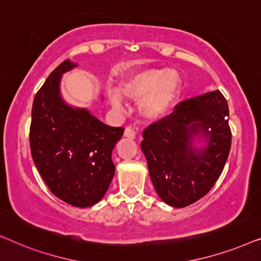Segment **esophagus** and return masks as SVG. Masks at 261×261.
Returning <instances> with one entry per match:
<instances>
[{"label":"esophagus","instance_id":"34e87169","mask_svg":"<svg viewBox=\"0 0 261 261\" xmlns=\"http://www.w3.org/2000/svg\"><path fill=\"white\" fill-rule=\"evenodd\" d=\"M124 137L128 139H135L137 133H135V130L132 127H127L126 130H124Z\"/></svg>","mask_w":261,"mask_h":261}]
</instances>
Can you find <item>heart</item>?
I'll list each match as a JSON object with an SVG mask.
<instances>
[{
  "instance_id": "obj_1",
  "label": "heart",
  "mask_w": 261,
  "mask_h": 261,
  "mask_svg": "<svg viewBox=\"0 0 261 261\" xmlns=\"http://www.w3.org/2000/svg\"><path fill=\"white\" fill-rule=\"evenodd\" d=\"M183 81L176 70L166 67H148L130 73L121 82L119 91L108 92V99L115 109L123 106V97L139 101V112L145 119H162L172 109L179 98Z\"/></svg>"
}]
</instances>
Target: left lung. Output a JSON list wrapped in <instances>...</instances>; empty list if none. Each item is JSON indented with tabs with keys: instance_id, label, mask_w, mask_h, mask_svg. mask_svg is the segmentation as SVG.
Here are the masks:
<instances>
[{
	"instance_id": "left-lung-1",
	"label": "left lung",
	"mask_w": 261,
	"mask_h": 261,
	"mask_svg": "<svg viewBox=\"0 0 261 261\" xmlns=\"http://www.w3.org/2000/svg\"><path fill=\"white\" fill-rule=\"evenodd\" d=\"M229 108L220 90L180 102L146 128L141 149L156 194L174 208L190 205L216 183L230 151ZM199 142L205 144L196 146Z\"/></svg>"
}]
</instances>
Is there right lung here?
Masks as SVG:
<instances>
[{"mask_svg":"<svg viewBox=\"0 0 261 261\" xmlns=\"http://www.w3.org/2000/svg\"><path fill=\"white\" fill-rule=\"evenodd\" d=\"M77 64H60L35 95L30 130L32 158L53 195L78 208L101 201L112 183V153L124 128L110 127L88 109L64 101L60 81Z\"/></svg>","mask_w":261,"mask_h":261,"instance_id":"obj_1","label":"right lung"}]
</instances>
